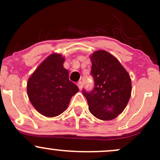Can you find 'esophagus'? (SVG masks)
<instances>
[{
  "label": "esophagus",
  "mask_w": 160,
  "mask_h": 160,
  "mask_svg": "<svg viewBox=\"0 0 160 160\" xmlns=\"http://www.w3.org/2000/svg\"><path fill=\"white\" fill-rule=\"evenodd\" d=\"M77 86H78L79 89L81 90L82 88H83V83H82V82L81 81L78 82V83H77Z\"/></svg>",
  "instance_id": "1"
}]
</instances>
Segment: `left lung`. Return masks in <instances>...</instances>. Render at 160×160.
Listing matches in <instances>:
<instances>
[{
    "instance_id": "1",
    "label": "left lung",
    "mask_w": 160,
    "mask_h": 160,
    "mask_svg": "<svg viewBox=\"0 0 160 160\" xmlns=\"http://www.w3.org/2000/svg\"><path fill=\"white\" fill-rule=\"evenodd\" d=\"M90 58L94 88L90 92L83 90V93L94 117L112 120L124 111L129 101L130 76L120 62L104 50L94 52Z\"/></svg>"
}]
</instances>
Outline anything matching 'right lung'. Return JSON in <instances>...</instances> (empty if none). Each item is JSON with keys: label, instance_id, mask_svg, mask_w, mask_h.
Here are the masks:
<instances>
[{"label": "right lung", "instance_id": "add662e5", "mask_svg": "<svg viewBox=\"0 0 160 160\" xmlns=\"http://www.w3.org/2000/svg\"><path fill=\"white\" fill-rule=\"evenodd\" d=\"M65 58L59 53L49 55L32 74L27 83L31 103L46 117H56L67 110L71 98L79 91L69 80L63 67Z\"/></svg>", "mask_w": 160, "mask_h": 160}]
</instances>
